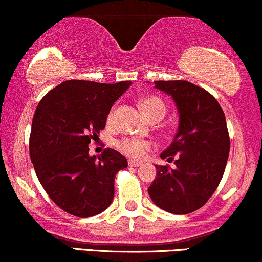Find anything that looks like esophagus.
<instances>
[{
    "label": "esophagus",
    "instance_id": "34e87169",
    "mask_svg": "<svg viewBox=\"0 0 262 262\" xmlns=\"http://www.w3.org/2000/svg\"><path fill=\"white\" fill-rule=\"evenodd\" d=\"M129 166L130 167H138V166H140L141 165V162H138V161H133V160H129Z\"/></svg>",
    "mask_w": 262,
    "mask_h": 262
}]
</instances>
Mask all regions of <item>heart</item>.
Returning <instances> with one entry per match:
<instances>
[{"label":"heart","mask_w":262,"mask_h":262,"mask_svg":"<svg viewBox=\"0 0 262 262\" xmlns=\"http://www.w3.org/2000/svg\"><path fill=\"white\" fill-rule=\"evenodd\" d=\"M141 111L146 117H149L150 114L156 112V111H161L165 113V106L160 100L155 97H148L145 100L141 101L140 103ZM110 118H112V113L110 114ZM117 146L121 150L122 152H124L125 155L129 158L133 159H141L144 158V155L146 154V151L151 148V144L149 141L145 140H139V139H133V138H124V139L119 140L117 143Z\"/></svg>","instance_id":"1"}]
</instances>
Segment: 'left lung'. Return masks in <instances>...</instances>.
Listing matches in <instances>:
<instances>
[{
  "instance_id": "8db88e82",
  "label": "left lung",
  "mask_w": 262,
  "mask_h": 262,
  "mask_svg": "<svg viewBox=\"0 0 262 262\" xmlns=\"http://www.w3.org/2000/svg\"><path fill=\"white\" fill-rule=\"evenodd\" d=\"M154 85L172 97L179 127L160 154L169 162L175 156V167L155 165L149 196L159 208L187 214L209 200L223 177L230 148L225 116L209 92L188 81H154Z\"/></svg>"
}]
</instances>
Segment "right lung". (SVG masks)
<instances>
[{
  "instance_id": "add662e5",
  "label": "right lung",
  "mask_w": 262,
  "mask_h": 262,
  "mask_svg": "<svg viewBox=\"0 0 262 262\" xmlns=\"http://www.w3.org/2000/svg\"><path fill=\"white\" fill-rule=\"evenodd\" d=\"M130 85L64 81L35 110L29 139L33 166L48 196L70 214L93 217L112 203L114 177L128 161L110 148L101 156L90 155L89 144Z\"/></svg>"
}]
</instances>
